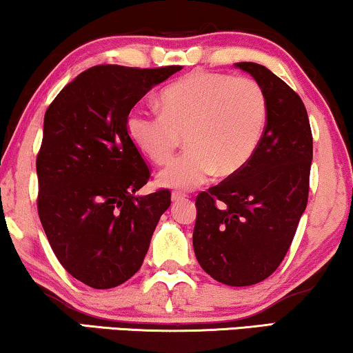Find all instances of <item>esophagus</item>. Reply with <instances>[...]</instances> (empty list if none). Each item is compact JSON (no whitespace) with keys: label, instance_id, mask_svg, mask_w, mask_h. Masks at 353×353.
I'll return each mask as SVG.
<instances>
[{"label":"esophagus","instance_id":"34e87169","mask_svg":"<svg viewBox=\"0 0 353 353\" xmlns=\"http://www.w3.org/2000/svg\"><path fill=\"white\" fill-rule=\"evenodd\" d=\"M186 197V194L185 192H181V191H173L172 192V201L173 202H178V201H183Z\"/></svg>","mask_w":353,"mask_h":353}]
</instances>
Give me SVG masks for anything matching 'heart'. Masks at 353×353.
<instances>
[{
  "label": "heart",
  "mask_w": 353,
  "mask_h": 353,
  "mask_svg": "<svg viewBox=\"0 0 353 353\" xmlns=\"http://www.w3.org/2000/svg\"><path fill=\"white\" fill-rule=\"evenodd\" d=\"M161 112L134 109L127 120L132 141L163 163L185 137L186 151L159 173L163 186L192 190L216 172L230 176L252 156L267 119L263 90L252 79L196 72L162 91Z\"/></svg>",
  "instance_id": "1"
}]
</instances>
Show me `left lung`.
<instances>
[{"instance_id": "1", "label": "left lung", "mask_w": 353, "mask_h": 353, "mask_svg": "<svg viewBox=\"0 0 353 353\" xmlns=\"http://www.w3.org/2000/svg\"><path fill=\"white\" fill-rule=\"evenodd\" d=\"M267 99V123L248 163L196 197L192 245L205 273L228 286L267 279L283 262L307 207L313 138L291 86L255 62H238Z\"/></svg>"}]
</instances>
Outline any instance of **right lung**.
<instances>
[{
  "mask_svg": "<svg viewBox=\"0 0 353 353\" xmlns=\"http://www.w3.org/2000/svg\"><path fill=\"white\" fill-rule=\"evenodd\" d=\"M180 65L115 64L81 72L45 114L37 156L38 215L62 267L94 289H110L143 265L170 191L134 196L151 170L127 132L133 105Z\"/></svg>",
  "mask_w": 353,
  "mask_h": 353,
  "instance_id": "obj_1",
  "label": "right lung"
}]
</instances>
